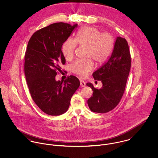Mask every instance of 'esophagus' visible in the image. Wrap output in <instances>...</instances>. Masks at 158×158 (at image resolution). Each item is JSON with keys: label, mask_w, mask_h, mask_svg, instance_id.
<instances>
[{"label": "esophagus", "mask_w": 158, "mask_h": 158, "mask_svg": "<svg viewBox=\"0 0 158 158\" xmlns=\"http://www.w3.org/2000/svg\"><path fill=\"white\" fill-rule=\"evenodd\" d=\"M80 86H81V87H85V86H86V83H85L83 80H80Z\"/></svg>", "instance_id": "1"}]
</instances>
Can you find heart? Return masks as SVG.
Returning a JSON list of instances; mask_svg holds the SVG:
<instances>
[{"mask_svg": "<svg viewBox=\"0 0 158 158\" xmlns=\"http://www.w3.org/2000/svg\"><path fill=\"white\" fill-rule=\"evenodd\" d=\"M77 44L87 47L86 56L92 58L97 63L105 62L113 52L114 41L109 34H102L97 28L85 27L81 28L75 40L68 38L62 45V53L66 59L70 60L74 55ZM94 68L92 60H77L71 66L72 70L81 77H86Z\"/></svg>", "mask_w": 158, "mask_h": 158, "instance_id": "1", "label": "heart"}]
</instances>
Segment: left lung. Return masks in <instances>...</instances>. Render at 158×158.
Masks as SVG:
<instances>
[{
  "label": "left lung",
  "instance_id": "8db88e82",
  "mask_svg": "<svg viewBox=\"0 0 158 158\" xmlns=\"http://www.w3.org/2000/svg\"><path fill=\"white\" fill-rule=\"evenodd\" d=\"M131 68V55L127 40L118 36L114 43L113 52L103 65L95 71L92 76L102 83L101 89L92 88L93 95L88 100L92 112L106 113L111 111L120 101L125 91Z\"/></svg>",
  "mask_w": 158,
  "mask_h": 158
}]
</instances>
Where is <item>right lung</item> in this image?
<instances>
[{
    "label": "right lung",
    "mask_w": 158,
    "mask_h": 158,
    "mask_svg": "<svg viewBox=\"0 0 158 158\" xmlns=\"http://www.w3.org/2000/svg\"><path fill=\"white\" fill-rule=\"evenodd\" d=\"M78 24L54 23L36 31L30 39L25 55L24 71L31 96L44 113L60 115L68 111L80 81L70 75L56 81L57 71L66 63L61 47Z\"/></svg>",
    "instance_id": "1"
}]
</instances>
